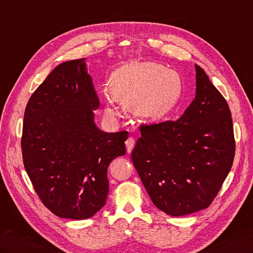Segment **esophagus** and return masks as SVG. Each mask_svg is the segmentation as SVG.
<instances>
[{
	"label": "esophagus",
	"mask_w": 253,
	"mask_h": 253,
	"mask_svg": "<svg viewBox=\"0 0 253 253\" xmlns=\"http://www.w3.org/2000/svg\"><path fill=\"white\" fill-rule=\"evenodd\" d=\"M126 152L129 154V153L132 152L134 145H135L134 138H132V137H129V138H127L126 141Z\"/></svg>",
	"instance_id": "esophagus-1"
}]
</instances>
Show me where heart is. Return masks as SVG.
Listing matches in <instances>:
<instances>
[{
  "instance_id": "1",
  "label": "heart",
  "mask_w": 253,
  "mask_h": 253,
  "mask_svg": "<svg viewBox=\"0 0 253 253\" xmlns=\"http://www.w3.org/2000/svg\"><path fill=\"white\" fill-rule=\"evenodd\" d=\"M181 89L178 74L154 62L133 61L113 74L111 91L103 99L104 112L109 117L118 114L115 98L129 105L137 116L159 120L175 108Z\"/></svg>"
}]
</instances>
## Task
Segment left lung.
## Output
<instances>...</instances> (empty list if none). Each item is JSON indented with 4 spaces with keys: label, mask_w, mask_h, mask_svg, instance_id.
<instances>
[{
    "label": "left lung",
    "mask_w": 253,
    "mask_h": 253,
    "mask_svg": "<svg viewBox=\"0 0 253 253\" xmlns=\"http://www.w3.org/2000/svg\"><path fill=\"white\" fill-rule=\"evenodd\" d=\"M195 98L175 121L142 126L135 169L159 210L182 216L206 209L230 171L235 142L225 98L195 64Z\"/></svg>",
    "instance_id": "left-lung-1"
}]
</instances>
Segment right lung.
Instances as JSON below:
<instances>
[{"instance_id":"add662e5","label":"right lung","mask_w":253,"mask_h":253,"mask_svg":"<svg viewBox=\"0 0 253 253\" xmlns=\"http://www.w3.org/2000/svg\"><path fill=\"white\" fill-rule=\"evenodd\" d=\"M86 59L61 63L29 98L22 155L43 204L59 217L86 219L105 205L108 167L126 154L128 133L95 122L99 100Z\"/></svg>"}]
</instances>
